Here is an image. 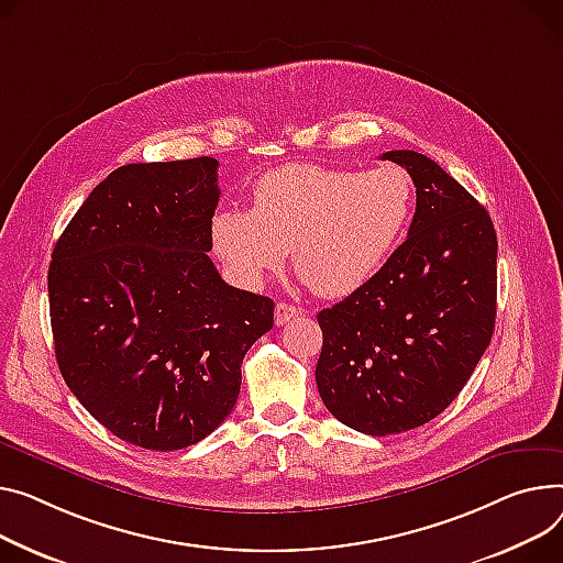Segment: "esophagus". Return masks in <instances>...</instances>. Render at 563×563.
I'll return each instance as SVG.
<instances>
[{"label": "esophagus", "mask_w": 563, "mask_h": 563, "mask_svg": "<svg viewBox=\"0 0 563 563\" xmlns=\"http://www.w3.org/2000/svg\"><path fill=\"white\" fill-rule=\"evenodd\" d=\"M298 314H301V310L298 308H294V306H287V303H276V310H274V321H276V325H285V323H289L291 319H296Z\"/></svg>", "instance_id": "1"}]
</instances>
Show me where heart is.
Returning <instances> with one entry per match:
<instances>
[{
    "label": "heart",
    "mask_w": 563,
    "mask_h": 563,
    "mask_svg": "<svg viewBox=\"0 0 563 563\" xmlns=\"http://www.w3.org/2000/svg\"><path fill=\"white\" fill-rule=\"evenodd\" d=\"M415 210V183L398 165L353 172L291 163L262 174L253 208L212 217V249L235 280L255 287L285 265L319 296L364 287L400 244Z\"/></svg>",
    "instance_id": "heart-1"
}]
</instances>
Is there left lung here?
Masks as SVG:
<instances>
[{
    "instance_id": "obj_1",
    "label": "left lung",
    "mask_w": 563,
    "mask_h": 563,
    "mask_svg": "<svg viewBox=\"0 0 563 563\" xmlns=\"http://www.w3.org/2000/svg\"><path fill=\"white\" fill-rule=\"evenodd\" d=\"M417 187L407 240L342 303L317 314V387L344 426L419 428L464 389L496 325L498 240L489 212L434 161L387 152Z\"/></svg>"
}]
</instances>
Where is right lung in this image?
I'll return each mask as SVG.
<instances>
[{
  "mask_svg": "<svg viewBox=\"0 0 563 563\" xmlns=\"http://www.w3.org/2000/svg\"><path fill=\"white\" fill-rule=\"evenodd\" d=\"M214 158L110 172L58 238L47 276L63 380L115 437L180 451L231 415L274 301L223 283L208 251Z\"/></svg>",
  "mask_w": 563,
  "mask_h": 563,
  "instance_id": "add662e5",
  "label": "right lung"
}]
</instances>
